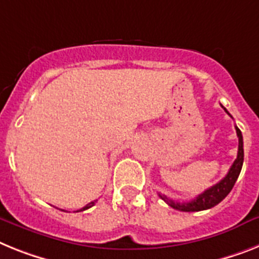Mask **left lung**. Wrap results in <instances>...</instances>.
<instances>
[{
  "label": "left lung",
  "instance_id": "left-lung-1",
  "mask_svg": "<svg viewBox=\"0 0 259 259\" xmlns=\"http://www.w3.org/2000/svg\"><path fill=\"white\" fill-rule=\"evenodd\" d=\"M224 110L229 114V112L225 108H224ZM236 132L237 137H238V153H237L236 160H234L232 167L228 171L227 177L224 178L223 180H220L219 183L210 187V188L204 191L203 193H200L196 199L187 201V203H178V201L171 200L170 197H167L166 195H160L159 193L160 199L164 200L174 209L182 210V212H199V210L209 209V208L217 205L220 201H223L228 196V193L232 191V188H233L237 178H238L241 172V168H242V163H244V141H242V134H241V130L237 126Z\"/></svg>",
  "mask_w": 259,
  "mask_h": 259
}]
</instances>
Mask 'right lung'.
<instances>
[{"label":"right lung","mask_w":259,"mask_h":259,"mask_svg":"<svg viewBox=\"0 0 259 259\" xmlns=\"http://www.w3.org/2000/svg\"><path fill=\"white\" fill-rule=\"evenodd\" d=\"M93 205H95V201H91V203H89V204H87L85 207H84V208H81V209H80V210H77V212H81V210H85V209H88V208L93 207Z\"/></svg>","instance_id":"obj_1"}]
</instances>
